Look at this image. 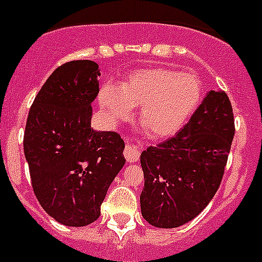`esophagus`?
<instances>
[{
	"label": "esophagus",
	"instance_id": "34e87169",
	"mask_svg": "<svg viewBox=\"0 0 262 262\" xmlns=\"http://www.w3.org/2000/svg\"><path fill=\"white\" fill-rule=\"evenodd\" d=\"M139 155H141V151H139V147L134 143H126L125 150H124V156H125L126 160L129 163H134V161L138 160Z\"/></svg>",
	"mask_w": 262,
	"mask_h": 262
}]
</instances>
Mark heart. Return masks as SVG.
Segmentation results:
<instances>
[{"label":"heart","instance_id":"1","mask_svg":"<svg viewBox=\"0 0 262 262\" xmlns=\"http://www.w3.org/2000/svg\"><path fill=\"white\" fill-rule=\"evenodd\" d=\"M202 82L195 75L169 68L138 70L120 85L104 84L99 103L111 124L138 107V119L155 139L172 137L187 123L202 101Z\"/></svg>","mask_w":262,"mask_h":262}]
</instances>
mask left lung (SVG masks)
<instances>
[{
  "label": "left lung",
  "instance_id": "1",
  "mask_svg": "<svg viewBox=\"0 0 262 262\" xmlns=\"http://www.w3.org/2000/svg\"><path fill=\"white\" fill-rule=\"evenodd\" d=\"M234 134L230 99L224 90H211L174 137L141 155L143 219L161 229L195 219L221 185Z\"/></svg>",
  "mask_w": 262,
  "mask_h": 262
}]
</instances>
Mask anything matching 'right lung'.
<instances>
[{
  "instance_id": "right-lung-1",
  "label": "right lung",
  "mask_w": 262,
  "mask_h": 262,
  "mask_svg": "<svg viewBox=\"0 0 262 262\" xmlns=\"http://www.w3.org/2000/svg\"><path fill=\"white\" fill-rule=\"evenodd\" d=\"M99 75L93 60L60 66L27 117L23 145L32 187L46 213L67 226H85L101 216L107 190L125 164L120 134L90 125Z\"/></svg>"
}]
</instances>
